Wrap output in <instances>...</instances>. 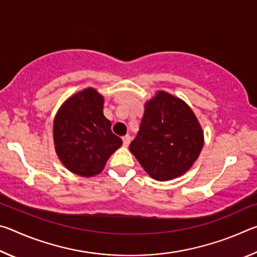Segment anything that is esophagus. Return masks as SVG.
<instances>
[{"label":"esophagus","instance_id":"esophagus-1","mask_svg":"<svg viewBox=\"0 0 257 257\" xmlns=\"http://www.w3.org/2000/svg\"><path fill=\"white\" fill-rule=\"evenodd\" d=\"M122 142H123V146L127 147L130 144V142H132V137H130L129 135H125V136L122 137Z\"/></svg>","mask_w":257,"mask_h":257}]
</instances>
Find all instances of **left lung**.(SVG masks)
I'll use <instances>...</instances> for the list:
<instances>
[{
  "label": "left lung",
  "instance_id": "8db88e82",
  "mask_svg": "<svg viewBox=\"0 0 257 257\" xmlns=\"http://www.w3.org/2000/svg\"><path fill=\"white\" fill-rule=\"evenodd\" d=\"M203 145V130L191 108L171 94L158 92L145 104L129 150L152 178L165 181L188 171Z\"/></svg>",
  "mask_w": 257,
  "mask_h": 257
}]
</instances>
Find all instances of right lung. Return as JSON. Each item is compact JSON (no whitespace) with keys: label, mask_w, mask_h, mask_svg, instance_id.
I'll use <instances>...</instances> for the list:
<instances>
[{"label":"right lung","mask_w":257,"mask_h":257,"mask_svg":"<svg viewBox=\"0 0 257 257\" xmlns=\"http://www.w3.org/2000/svg\"><path fill=\"white\" fill-rule=\"evenodd\" d=\"M103 103L102 95L89 87L69 97L55 115L56 154L69 171L81 177L98 175L122 145L103 114Z\"/></svg>","instance_id":"add662e5"}]
</instances>
